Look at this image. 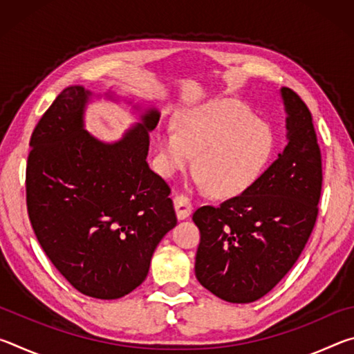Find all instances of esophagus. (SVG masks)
<instances>
[{
	"label": "esophagus",
	"mask_w": 354,
	"mask_h": 354,
	"mask_svg": "<svg viewBox=\"0 0 354 354\" xmlns=\"http://www.w3.org/2000/svg\"><path fill=\"white\" fill-rule=\"evenodd\" d=\"M173 205H175L176 217L179 220L187 218L192 214V211H194V206H192L189 196H185V195H176L175 200H173Z\"/></svg>",
	"instance_id": "1"
}]
</instances>
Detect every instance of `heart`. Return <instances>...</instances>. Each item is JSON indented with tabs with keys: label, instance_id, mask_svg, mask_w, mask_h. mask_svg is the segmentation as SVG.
Instances as JSON below:
<instances>
[{
	"label": "heart",
	"instance_id": "1",
	"mask_svg": "<svg viewBox=\"0 0 354 354\" xmlns=\"http://www.w3.org/2000/svg\"><path fill=\"white\" fill-rule=\"evenodd\" d=\"M159 151L165 176L187 169L198 154L200 183L218 198H234L253 187L272 164L277 136L239 101L212 100L181 113L178 129H164Z\"/></svg>",
	"mask_w": 354,
	"mask_h": 354
}]
</instances>
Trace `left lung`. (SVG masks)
<instances>
[{"instance_id": "1", "label": "left lung", "mask_w": 354, "mask_h": 354, "mask_svg": "<svg viewBox=\"0 0 354 354\" xmlns=\"http://www.w3.org/2000/svg\"><path fill=\"white\" fill-rule=\"evenodd\" d=\"M281 95L284 151L248 192L192 217L201 234L196 278L230 303L267 295L297 262L319 215L323 175L313 115L292 88Z\"/></svg>"}]
</instances>
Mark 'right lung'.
<instances>
[{
  "mask_svg": "<svg viewBox=\"0 0 354 354\" xmlns=\"http://www.w3.org/2000/svg\"><path fill=\"white\" fill-rule=\"evenodd\" d=\"M88 95L67 87L34 128L26 206L59 273L84 295L115 299L145 281L176 214L169 184L147 162L159 112L149 109L122 140L104 143L84 129Z\"/></svg>",
  "mask_w": 354,
  "mask_h": 354,
  "instance_id": "add662e5",
  "label": "right lung"
}]
</instances>
